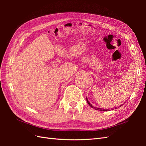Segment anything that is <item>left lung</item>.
Segmentation results:
<instances>
[{
    "mask_svg": "<svg viewBox=\"0 0 146 146\" xmlns=\"http://www.w3.org/2000/svg\"><path fill=\"white\" fill-rule=\"evenodd\" d=\"M86 101H87V103L88 104V105H90V106L92 108H94V109H95V110H100V111H107V110H107V109H105V108H102H102H97V107H93V105H92V104H91L90 103V102H88L87 98L86 97ZM120 106H121V105H120ZM115 108H117L115 107Z\"/></svg>",
    "mask_w": 146,
    "mask_h": 146,
    "instance_id": "8db88e82",
    "label": "left lung"
}]
</instances>
